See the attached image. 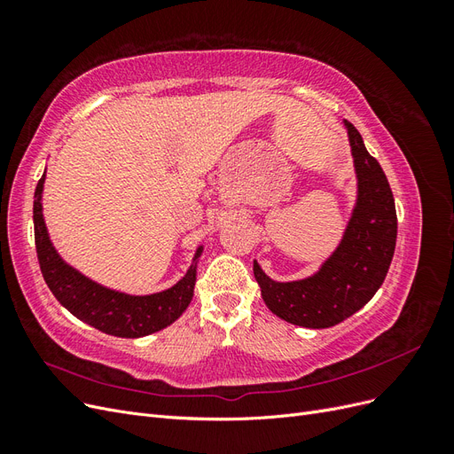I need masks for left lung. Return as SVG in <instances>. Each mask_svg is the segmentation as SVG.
Returning a JSON list of instances; mask_svg holds the SVG:
<instances>
[{
  "mask_svg": "<svg viewBox=\"0 0 454 454\" xmlns=\"http://www.w3.org/2000/svg\"><path fill=\"white\" fill-rule=\"evenodd\" d=\"M356 174V200L337 248L310 277L278 282L254 261L261 297L272 314L294 325L324 329L367 305L390 269L397 217L380 164L367 153L360 132L342 121Z\"/></svg>",
  "mask_w": 454,
  "mask_h": 454,
  "instance_id": "8db88e82",
  "label": "left lung"
}]
</instances>
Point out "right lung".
Returning <instances> with one entry per match:
<instances>
[{
	"label": "right lung",
	"instance_id": "1",
	"mask_svg": "<svg viewBox=\"0 0 454 454\" xmlns=\"http://www.w3.org/2000/svg\"><path fill=\"white\" fill-rule=\"evenodd\" d=\"M47 168L41 176L34 195V231L39 267L52 295L70 310L75 318L85 322L107 335L138 339L176 322L193 299L199 257L204 246L199 244L191 265L184 277L162 292L134 295L114 290L89 278L75 269L54 248L43 215V187Z\"/></svg>",
	"mask_w": 454,
	"mask_h": 454
}]
</instances>
